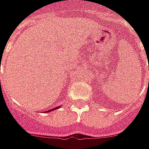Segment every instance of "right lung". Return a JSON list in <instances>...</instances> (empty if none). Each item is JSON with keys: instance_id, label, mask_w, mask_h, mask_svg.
Returning a JSON list of instances; mask_svg holds the SVG:
<instances>
[{"instance_id": "right-lung-1", "label": "right lung", "mask_w": 149, "mask_h": 149, "mask_svg": "<svg viewBox=\"0 0 149 149\" xmlns=\"http://www.w3.org/2000/svg\"><path fill=\"white\" fill-rule=\"evenodd\" d=\"M58 108H60V107H56V108H54V109H52V110H50V111H47V112L52 111H54V110H56V109H58Z\"/></svg>"}]
</instances>
